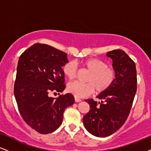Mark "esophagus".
Wrapping results in <instances>:
<instances>
[{
    "label": "esophagus",
    "mask_w": 151,
    "mask_h": 151,
    "mask_svg": "<svg viewBox=\"0 0 151 151\" xmlns=\"http://www.w3.org/2000/svg\"><path fill=\"white\" fill-rule=\"evenodd\" d=\"M74 100H75L76 102H80L81 101L80 99L78 98V97H76V96H75V97H74Z\"/></svg>",
    "instance_id": "esophagus-1"
}]
</instances>
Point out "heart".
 Listing matches in <instances>:
<instances>
[{"label": "heart", "mask_w": 151, "mask_h": 151, "mask_svg": "<svg viewBox=\"0 0 151 151\" xmlns=\"http://www.w3.org/2000/svg\"><path fill=\"white\" fill-rule=\"evenodd\" d=\"M84 68L90 74L86 78L88 83H81L75 81L69 83L67 91L76 97H85L96 91L102 93L112 85L116 79L114 69L107 66L104 62L96 58H91L82 62ZM63 72L69 79H75L77 76L78 68L74 61L67 62L63 67Z\"/></svg>", "instance_id": "heart-1"}]
</instances>
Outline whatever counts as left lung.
I'll use <instances>...</instances> for the list:
<instances>
[{"mask_svg":"<svg viewBox=\"0 0 151 151\" xmlns=\"http://www.w3.org/2000/svg\"><path fill=\"white\" fill-rule=\"evenodd\" d=\"M106 56L113 60L116 79L106 91L97 96L101 102L85 100L91 109L83 117L86 129L97 137L110 136L124 125L137 90L136 64L129 55L124 50H114Z\"/></svg>","mask_w":151,"mask_h":151,"instance_id":"obj_1","label":"left lung"}]
</instances>
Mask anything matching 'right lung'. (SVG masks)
Returning <instances> with one entry per match:
<instances>
[{"label":"right lung","instance_id":"add662e5","mask_svg":"<svg viewBox=\"0 0 151 151\" xmlns=\"http://www.w3.org/2000/svg\"><path fill=\"white\" fill-rule=\"evenodd\" d=\"M67 62V53L40 43L30 47L19 58L14 84L19 112L27 125L42 134L58 129L65 109L74 103L71 93L50 96L65 89L62 67Z\"/></svg>","mask_w":151,"mask_h":151}]
</instances>
